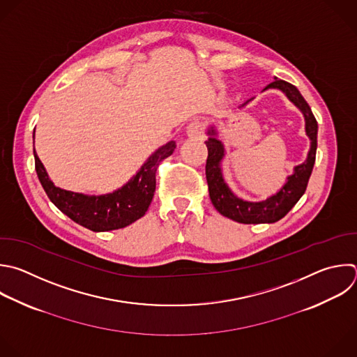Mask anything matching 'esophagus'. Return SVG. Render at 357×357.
Returning a JSON list of instances; mask_svg holds the SVG:
<instances>
[{
  "mask_svg": "<svg viewBox=\"0 0 357 357\" xmlns=\"http://www.w3.org/2000/svg\"><path fill=\"white\" fill-rule=\"evenodd\" d=\"M186 135L189 139H202L204 135V123L202 121H193L186 128Z\"/></svg>",
  "mask_w": 357,
  "mask_h": 357,
  "instance_id": "34e87169",
  "label": "esophagus"
}]
</instances>
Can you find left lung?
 Instances as JSON below:
<instances>
[{"instance_id": "8db88e82", "label": "left lung", "mask_w": 357, "mask_h": 357, "mask_svg": "<svg viewBox=\"0 0 357 357\" xmlns=\"http://www.w3.org/2000/svg\"><path fill=\"white\" fill-rule=\"evenodd\" d=\"M266 89L282 91L289 98V100L293 102L301 110L305 121V135L311 142L310 151L307 154V160L303 164L294 167L293 174L287 176L286 183L275 195L261 202H248L236 197L225 183L221 171V161L225 157L224 144L218 140L217 129L214 126L208 128V139L206 142L208 150L206 162V179L208 185V195L211 203L220 214L243 224H271L283 218L304 195L315 162L318 125L311 112V107L308 106L300 91L290 82L276 79L272 84H269L264 91ZM252 99L238 106V109L247 106Z\"/></svg>"}]
</instances>
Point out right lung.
Listing matches in <instances>:
<instances>
[{
	"instance_id": "1",
	"label": "right lung",
	"mask_w": 357,
	"mask_h": 357,
	"mask_svg": "<svg viewBox=\"0 0 357 357\" xmlns=\"http://www.w3.org/2000/svg\"><path fill=\"white\" fill-rule=\"evenodd\" d=\"M175 149V142H169L160 147L149 157L126 185L112 193L99 196L75 193L57 188L50 181L35 149L33 155L38 178L52 203L77 224L95 232H103L125 228L146 214L155 192L157 168Z\"/></svg>"
}]
</instances>
